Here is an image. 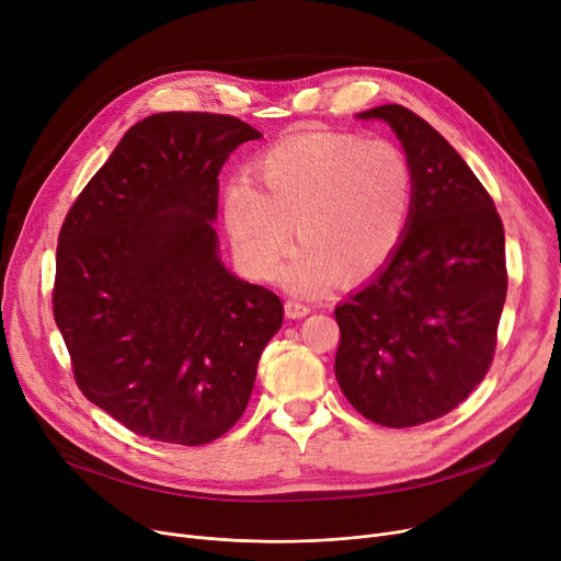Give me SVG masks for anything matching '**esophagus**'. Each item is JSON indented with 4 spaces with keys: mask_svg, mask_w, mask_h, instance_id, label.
<instances>
[{
    "mask_svg": "<svg viewBox=\"0 0 561 561\" xmlns=\"http://www.w3.org/2000/svg\"><path fill=\"white\" fill-rule=\"evenodd\" d=\"M284 309H286L288 318H305L307 313H311V307L307 302H300V300H286Z\"/></svg>",
    "mask_w": 561,
    "mask_h": 561,
    "instance_id": "1",
    "label": "esophagus"
}]
</instances>
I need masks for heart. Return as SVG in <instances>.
Here are the masks:
<instances>
[{"label":"heart","mask_w":561,"mask_h":561,"mask_svg":"<svg viewBox=\"0 0 561 561\" xmlns=\"http://www.w3.org/2000/svg\"><path fill=\"white\" fill-rule=\"evenodd\" d=\"M256 187L231 182L222 222L233 254L256 279L277 275L296 236L302 248L284 271L300 293L359 282L385 268L414 209V168L387 138L307 131L286 138L252 165Z\"/></svg>","instance_id":"b5f03b06"}]
</instances>
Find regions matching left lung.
Segmentation results:
<instances>
[{
    "label": "left lung",
    "mask_w": 561,
    "mask_h": 561,
    "mask_svg": "<svg viewBox=\"0 0 561 561\" xmlns=\"http://www.w3.org/2000/svg\"><path fill=\"white\" fill-rule=\"evenodd\" d=\"M387 121L414 168V209L391 261L334 309V373L347 402L385 427H416L461 404L491 368L507 298L505 229L476 172L421 115Z\"/></svg>",
    "instance_id": "obj_1"
}]
</instances>
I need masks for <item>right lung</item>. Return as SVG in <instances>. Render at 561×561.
<instances>
[{
  "mask_svg": "<svg viewBox=\"0 0 561 561\" xmlns=\"http://www.w3.org/2000/svg\"><path fill=\"white\" fill-rule=\"evenodd\" d=\"M256 138L222 113L145 117L58 231L51 309L75 381L138 436L204 446L229 432L284 322L279 296L220 263L211 225L220 168Z\"/></svg>",
  "mask_w": 561,
  "mask_h": 561,
  "instance_id": "add662e5",
  "label": "right lung"
}]
</instances>
